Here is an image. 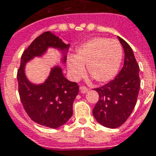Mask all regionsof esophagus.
Wrapping results in <instances>:
<instances>
[{
	"label": "esophagus",
	"mask_w": 156,
	"mask_h": 156,
	"mask_svg": "<svg viewBox=\"0 0 156 156\" xmlns=\"http://www.w3.org/2000/svg\"><path fill=\"white\" fill-rule=\"evenodd\" d=\"M79 89H80L81 94H86V93L88 92V88H86V87H83V86H81Z\"/></svg>",
	"instance_id": "esophagus-1"
}]
</instances>
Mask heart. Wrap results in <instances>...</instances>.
<instances>
[{"label": "heart", "mask_w": 156, "mask_h": 156, "mask_svg": "<svg viewBox=\"0 0 156 156\" xmlns=\"http://www.w3.org/2000/svg\"><path fill=\"white\" fill-rule=\"evenodd\" d=\"M122 57L123 48L119 41L94 37L82 45L74 57L68 58V72L73 80H78L86 66L88 73L96 81L105 83L116 75Z\"/></svg>", "instance_id": "1"}]
</instances>
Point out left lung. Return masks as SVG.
<instances>
[{"label": "left lung", "instance_id": "left-lung-1", "mask_svg": "<svg viewBox=\"0 0 156 156\" xmlns=\"http://www.w3.org/2000/svg\"><path fill=\"white\" fill-rule=\"evenodd\" d=\"M124 51V66L117 77L95 88L99 95L93 115L98 123L110 129L119 127L129 117L137 102L140 88V67L130 46L119 37Z\"/></svg>", "mask_w": 156, "mask_h": 156}]
</instances>
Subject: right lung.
Instances as JSON below:
<instances>
[{"mask_svg":"<svg viewBox=\"0 0 156 156\" xmlns=\"http://www.w3.org/2000/svg\"><path fill=\"white\" fill-rule=\"evenodd\" d=\"M69 46L51 32H44L24 51L17 72L19 95L27 114L36 123L51 129L61 127L72 117L73 103L79 87L65 78L59 65L50 68L43 83H32L26 74V66L35 58H42L49 48L61 54L60 62L64 64Z\"/></svg>","mask_w":156,"mask_h":156,"instance_id":"right-lung-1","label":"right lung"}]
</instances>
